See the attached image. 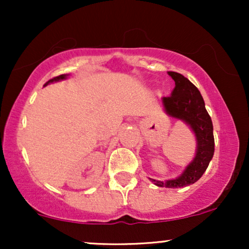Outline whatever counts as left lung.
<instances>
[{"mask_svg":"<svg viewBox=\"0 0 249 249\" xmlns=\"http://www.w3.org/2000/svg\"><path fill=\"white\" fill-rule=\"evenodd\" d=\"M176 82L170 97H162L161 103L167 116L179 119L190 126L196 136V150L193 160L185 167L182 173L174 179L165 181L148 178L156 186L179 188L190 186L201 178L214 154V136L212 119L205 107L201 93L186 77L168 71Z\"/></svg>","mask_w":249,"mask_h":249,"instance_id":"obj_1","label":"left lung"}]
</instances>
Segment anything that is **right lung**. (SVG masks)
Returning a JSON list of instances; mask_svg holds the SVG:
<instances>
[{"instance_id": "add662e5", "label": "right lung", "mask_w": 249, "mask_h": 249, "mask_svg": "<svg viewBox=\"0 0 249 249\" xmlns=\"http://www.w3.org/2000/svg\"><path fill=\"white\" fill-rule=\"evenodd\" d=\"M68 76H69V75H61V76H57V77H55V78H53V79H50V81H48L47 83H45L44 85H48V84H50V83H53V82L63 81V79H67V78H68Z\"/></svg>"}]
</instances>
